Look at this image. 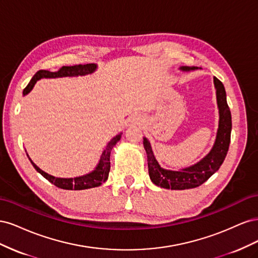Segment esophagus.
Returning a JSON list of instances; mask_svg holds the SVG:
<instances>
[{
    "instance_id": "obj_1",
    "label": "esophagus",
    "mask_w": 258,
    "mask_h": 258,
    "mask_svg": "<svg viewBox=\"0 0 258 258\" xmlns=\"http://www.w3.org/2000/svg\"><path fill=\"white\" fill-rule=\"evenodd\" d=\"M140 121H141V118H140L139 116H137V115H134V116H131V119H130V122L131 123H140Z\"/></svg>"
}]
</instances>
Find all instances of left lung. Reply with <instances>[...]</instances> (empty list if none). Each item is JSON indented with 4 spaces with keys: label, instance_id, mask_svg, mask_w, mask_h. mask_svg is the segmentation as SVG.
<instances>
[{
    "label": "left lung",
    "instance_id": "obj_1",
    "mask_svg": "<svg viewBox=\"0 0 258 258\" xmlns=\"http://www.w3.org/2000/svg\"><path fill=\"white\" fill-rule=\"evenodd\" d=\"M182 71L188 72L197 70V67H181ZM214 86L216 89V100L220 113V121L212 150L195 165L181 170L173 171L163 169L159 166L157 159L155 158L151 143L146 138H143V145L147 155L148 173L152 182L166 189H189L198 187L212 176L220 169L227 155L230 134H231V113L226 100V91L223 83L214 77Z\"/></svg>",
    "mask_w": 258,
    "mask_h": 258
}]
</instances>
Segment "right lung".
<instances>
[{"mask_svg":"<svg viewBox=\"0 0 258 258\" xmlns=\"http://www.w3.org/2000/svg\"><path fill=\"white\" fill-rule=\"evenodd\" d=\"M96 69H97V64L89 63V64H76V66H72V67H62L61 69L58 70L57 72H50V71H46V70H40V71H37L34 74L32 80L30 81L27 87L23 89V96L28 95V93L34 87L35 83L41 79H56V77L79 76V75L83 76V75H87V74H91L92 72H95ZM120 138H121V134L117 135L106 144L105 148L102 152V155H101L99 163L97 165L96 169L91 171L90 173L85 174L83 176L70 177V178L54 177L52 175H49L48 173L44 172V171L38 168L32 160H31L30 158L29 159L38 173H41L46 179H48L51 184L59 187V188L68 189V190L88 189V188H92V187L100 186L107 179L108 172H110V169H111V165H110L111 163L110 162L111 151H112V148L115 146V144L119 141Z\"/></svg>","mask_w":258,"mask_h":258,"instance_id":"right-lung-1","label":"right lung"}]
</instances>
